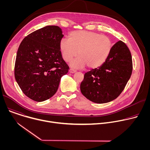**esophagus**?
Instances as JSON below:
<instances>
[{
    "label": "esophagus",
    "mask_w": 150,
    "mask_h": 150,
    "mask_svg": "<svg viewBox=\"0 0 150 150\" xmlns=\"http://www.w3.org/2000/svg\"><path fill=\"white\" fill-rule=\"evenodd\" d=\"M76 72V71L75 69H74L71 68V69H69V72H71V73H75V72Z\"/></svg>",
    "instance_id": "1"
}]
</instances>
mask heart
I'll list each match as a JSON object with an SVG mask.
<instances>
[{"label":"heart","instance_id":"heart-1","mask_svg":"<svg viewBox=\"0 0 150 150\" xmlns=\"http://www.w3.org/2000/svg\"><path fill=\"white\" fill-rule=\"evenodd\" d=\"M111 39L100 33L88 31H74L68 35V38L60 41V49L63 59L72 62V66L80 68L85 65L95 69L101 67L108 59L112 51Z\"/></svg>","mask_w":150,"mask_h":150}]
</instances>
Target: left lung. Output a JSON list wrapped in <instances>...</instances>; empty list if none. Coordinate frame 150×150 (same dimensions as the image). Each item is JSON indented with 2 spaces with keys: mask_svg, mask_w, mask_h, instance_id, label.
<instances>
[{
  "mask_svg": "<svg viewBox=\"0 0 150 150\" xmlns=\"http://www.w3.org/2000/svg\"><path fill=\"white\" fill-rule=\"evenodd\" d=\"M132 68L131 52L125 42L119 41L113 46L108 59L100 67L84 74L81 91L94 103L110 102L123 91Z\"/></svg>",
  "mask_w": 150,
  "mask_h": 150,
  "instance_id": "obj_1",
  "label": "left lung"
}]
</instances>
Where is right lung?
Listing matches in <instances>:
<instances>
[{
	"mask_svg": "<svg viewBox=\"0 0 150 150\" xmlns=\"http://www.w3.org/2000/svg\"><path fill=\"white\" fill-rule=\"evenodd\" d=\"M63 37L60 28L48 25L28 34L18 47L15 78L24 94L34 101L51 98L62 76L68 72L60 49Z\"/></svg>",
	"mask_w": 150,
	"mask_h": 150,
	"instance_id": "right-lung-1",
	"label": "right lung"
}]
</instances>
